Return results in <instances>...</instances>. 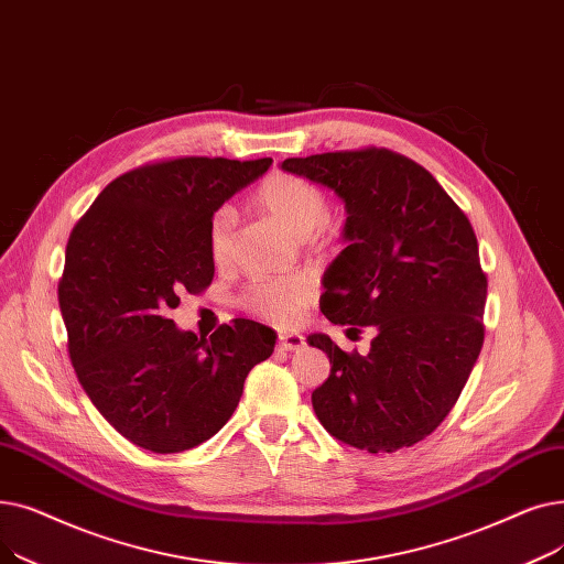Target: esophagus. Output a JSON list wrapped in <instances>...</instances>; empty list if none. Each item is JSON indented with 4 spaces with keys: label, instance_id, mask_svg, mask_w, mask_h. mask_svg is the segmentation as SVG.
Segmentation results:
<instances>
[{
    "label": "esophagus",
    "instance_id": "obj_1",
    "mask_svg": "<svg viewBox=\"0 0 564 564\" xmlns=\"http://www.w3.org/2000/svg\"><path fill=\"white\" fill-rule=\"evenodd\" d=\"M278 346L282 348V351H301V348L305 346V337L299 333H282L278 337Z\"/></svg>",
    "mask_w": 564,
    "mask_h": 564
}]
</instances>
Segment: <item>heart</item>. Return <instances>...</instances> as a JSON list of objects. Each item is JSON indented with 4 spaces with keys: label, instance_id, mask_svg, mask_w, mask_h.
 Segmentation results:
<instances>
[{
    "label": "heart",
    "instance_id": "obj_1",
    "mask_svg": "<svg viewBox=\"0 0 564 564\" xmlns=\"http://www.w3.org/2000/svg\"><path fill=\"white\" fill-rule=\"evenodd\" d=\"M259 210L268 213L273 220L284 225L291 234H296L312 243H328L330 238V199L318 183L289 174L275 172L265 176L252 195ZM206 246L210 261L225 265L234 250V218L229 210H218L208 223ZM314 299V286L305 278H280L254 282L246 289L240 303L243 307L275 326L296 324L305 307Z\"/></svg>",
    "mask_w": 564,
    "mask_h": 564
}]
</instances>
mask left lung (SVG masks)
Returning a JSON list of instances; mask_svg holds the SVG:
<instances>
[{"mask_svg": "<svg viewBox=\"0 0 564 564\" xmlns=\"http://www.w3.org/2000/svg\"><path fill=\"white\" fill-rule=\"evenodd\" d=\"M282 170L346 206L348 246L324 275L321 312L348 330L377 328L367 356L307 337L330 358L314 413L358 449L411 447L457 404L485 344L487 275L470 220L422 165L388 149L286 158Z\"/></svg>", "mask_w": 564, "mask_h": 564, "instance_id": "left-lung-1", "label": "left lung"}]
</instances>
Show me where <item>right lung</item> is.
Masks as SVG:
<instances>
[{
    "label": "right lung",
    "mask_w": 564,
    "mask_h": 564,
    "mask_svg": "<svg viewBox=\"0 0 564 564\" xmlns=\"http://www.w3.org/2000/svg\"><path fill=\"white\" fill-rule=\"evenodd\" d=\"M271 158H174L130 170L73 227L59 280L68 356L100 415L138 447L172 454L218 434L275 333L250 318L208 339L170 310L204 291L208 223Z\"/></svg>",
    "instance_id": "add662e5"
}]
</instances>
